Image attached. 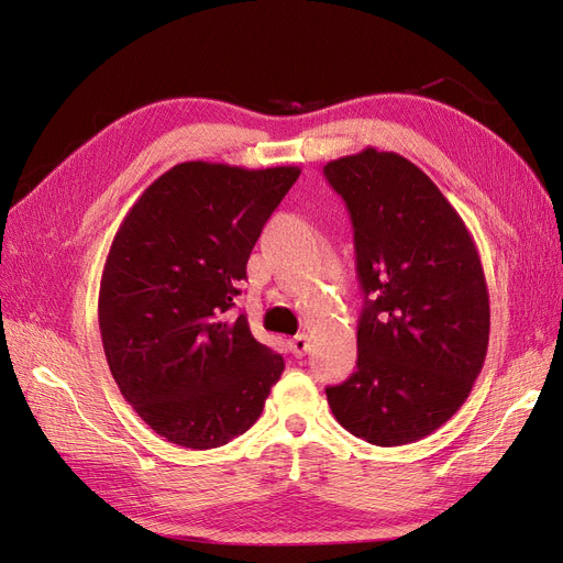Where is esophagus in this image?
Returning a JSON list of instances; mask_svg holds the SVG:
<instances>
[{"mask_svg": "<svg viewBox=\"0 0 563 563\" xmlns=\"http://www.w3.org/2000/svg\"><path fill=\"white\" fill-rule=\"evenodd\" d=\"M288 347H291V352H294L296 356H302L305 352H308V335H305V333L294 335L291 340H288Z\"/></svg>", "mask_w": 563, "mask_h": 563, "instance_id": "34e87169", "label": "esophagus"}]
</instances>
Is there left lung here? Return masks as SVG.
<instances>
[{"instance_id":"left-lung-1","label":"left lung","mask_w":563,"mask_h":563,"mask_svg":"<svg viewBox=\"0 0 563 563\" xmlns=\"http://www.w3.org/2000/svg\"><path fill=\"white\" fill-rule=\"evenodd\" d=\"M354 228L364 310L356 371L327 399L347 432L401 446L470 397L488 350L486 277L463 218L428 174L366 147L323 166Z\"/></svg>"}]
</instances>
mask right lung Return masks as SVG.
Masks as SVG:
<instances>
[{
  "label": "right lung",
  "instance_id": "right-lung-1",
  "mask_svg": "<svg viewBox=\"0 0 563 563\" xmlns=\"http://www.w3.org/2000/svg\"><path fill=\"white\" fill-rule=\"evenodd\" d=\"M298 176V166L183 162L114 234L98 296L106 360L133 411L172 444L203 451L244 434L282 376V354L230 310Z\"/></svg>",
  "mask_w": 563,
  "mask_h": 563
}]
</instances>
